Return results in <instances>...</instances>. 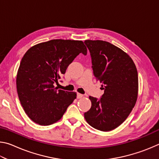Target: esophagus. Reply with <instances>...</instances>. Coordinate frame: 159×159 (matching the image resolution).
<instances>
[{"label": "esophagus", "instance_id": "esophagus-1", "mask_svg": "<svg viewBox=\"0 0 159 159\" xmlns=\"http://www.w3.org/2000/svg\"><path fill=\"white\" fill-rule=\"evenodd\" d=\"M83 95H82V94H80V93H77V98H79V99H80V98H83Z\"/></svg>", "mask_w": 159, "mask_h": 159}]
</instances>
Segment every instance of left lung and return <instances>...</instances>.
I'll return each mask as SVG.
<instances>
[{"instance_id":"8db88e82","label":"left lung","mask_w":159,"mask_h":159,"mask_svg":"<svg viewBox=\"0 0 159 159\" xmlns=\"http://www.w3.org/2000/svg\"><path fill=\"white\" fill-rule=\"evenodd\" d=\"M94 76L104 90L101 98L89 97L91 108L84 114L88 124L107 132L125 121L136 104L138 74L131 57L109 42L85 40Z\"/></svg>"}]
</instances>
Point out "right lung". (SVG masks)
Listing matches in <instances>:
<instances>
[{
	"label": "right lung",
	"instance_id": "right-lung-1",
	"mask_svg": "<svg viewBox=\"0 0 159 159\" xmlns=\"http://www.w3.org/2000/svg\"><path fill=\"white\" fill-rule=\"evenodd\" d=\"M80 53L87 55L82 41L54 39L35 45L21 59L17 90L24 110L34 122L49 125L61 119L76 93L57 90L60 76Z\"/></svg>",
	"mask_w": 159,
	"mask_h": 159
}]
</instances>
